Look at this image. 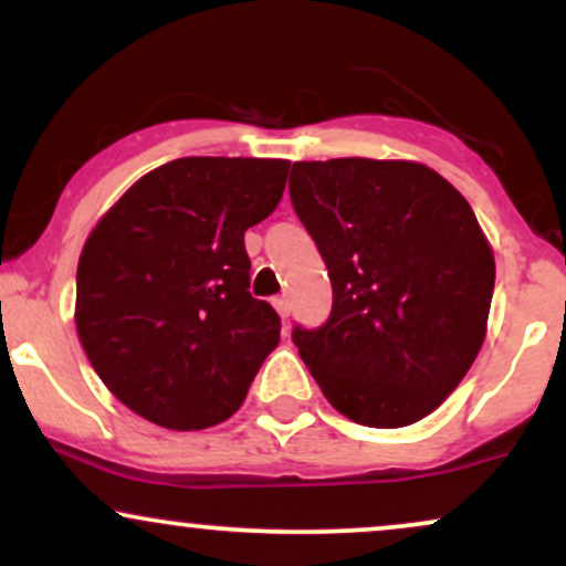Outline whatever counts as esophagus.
I'll return each mask as SVG.
<instances>
[{"instance_id": "obj_1", "label": "esophagus", "mask_w": 566, "mask_h": 566, "mask_svg": "<svg viewBox=\"0 0 566 566\" xmlns=\"http://www.w3.org/2000/svg\"><path fill=\"white\" fill-rule=\"evenodd\" d=\"M274 308L279 311V316H282V319H287V316H290V301H287V297H276Z\"/></svg>"}]
</instances>
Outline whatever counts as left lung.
I'll use <instances>...</instances> for the list:
<instances>
[{
  "instance_id": "left-lung-1",
  "label": "left lung",
  "mask_w": 566,
  "mask_h": 566,
  "mask_svg": "<svg viewBox=\"0 0 566 566\" xmlns=\"http://www.w3.org/2000/svg\"><path fill=\"white\" fill-rule=\"evenodd\" d=\"M292 174V207L333 282L329 319L292 329L297 354L354 423H418L484 343L495 258L482 226L418 161H295Z\"/></svg>"
}]
</instances>
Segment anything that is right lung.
<instances>
[{"label": "right lung", "instance_id": "add662e5", "mask_svg": "<svg viewBox=\"0 0 566 566\" xmlns=\"http://www.w3.org/2000/svg\"><path fill=\"white\" fill-rule=\"evenodd\" d=\"M290 161L186 157L127 188L82 247L76 333L97 378L172 431L229 420L279 343L250 295L244 231L276 210Z\"/></svg>", "mask_w": 566, "mask_h": 566}]
</instances>
